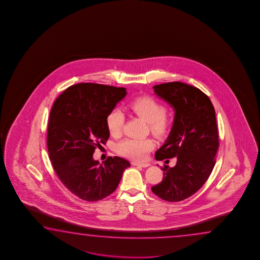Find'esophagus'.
Wrapping results in <instances>:
<instances>
[{
	"mask_svg": "<svg viewBox=\"0 0 260 260\" xmlns=\"http://www.w3.org/2000/svg\"><path fill=\"white\" fill-rule=\"evenodd\" d=\"M133 166H138L142 168H148L150 167V164L148 163H139V162H133Z\"/></svg>",
	"mask_w": 260,
	"mask_h": 260,
	"instance_id": "1",
	"label": "esophagus"
}]
</instances>
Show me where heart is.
Returning a JSON list of instances; mask_svg holds the SVG:
<instances>
[{
    "label": "heart",
    "instance_id": "heart-1",
    "mask_svg": "<svg viewBox=\"0 0 260 260\" xmlns=\"http://www.w3.org/2000/svg\"><path fill=\"white\" fill-rule=\"evenodd\" d=\"M129 109L148 123L150 131L157 137L168 135L172 126L171 116L166 113L165 106L154 98L147 95L135 98L129 103ZM124 115L118 109L111 111L106 117V124L112 136L118 137L122 133ZM154 147L151 138H127L117 145V151L128 158L141 161Z\"/></svg>",
    "mask_w": 260,
    "mask_h": 260
}]
</instances>
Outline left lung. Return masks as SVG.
Returning <instances> with one entry per match:
<instances>
[{"mask_svg":"<svg viewBox=\"0 0 260 260\" xmlns=\"http://www.w3.org/2000/svg\"><path fill=\"white\" fill-rule=\"evenodd\" d=\"M153 88L175 111L170 134L154 157L177 161L174 168H162L163 180L151 189L166 201L178 202L200 189L215 167L219 146L215 108L207 94L189 84L172 82Z\"/></svg>","mask_w":260,"mask_h":260,"instance_id":"1","label":"left lung"}]
</instances>
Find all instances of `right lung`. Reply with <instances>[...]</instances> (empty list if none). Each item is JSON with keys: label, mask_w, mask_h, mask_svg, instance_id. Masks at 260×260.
<instances>
[{"label": "right lung", "mask_w": 260, "mask_h": 260, "mask_svg": "<svg viewBox=\"0 0 260 260\" xmlns=\"http://www.w3.org/2000/svg\"><path fill=\"white\" fill-rule=\"evenodd\" d=\"M127 92L92 83L72 85L53 103L49 117V157L62 184L85 201H98L118 186L130 163L119 156L99 165L96 146L109 138L106 117Z\"/></svg>", "instance_id": "add662e5"}]
</instances>
